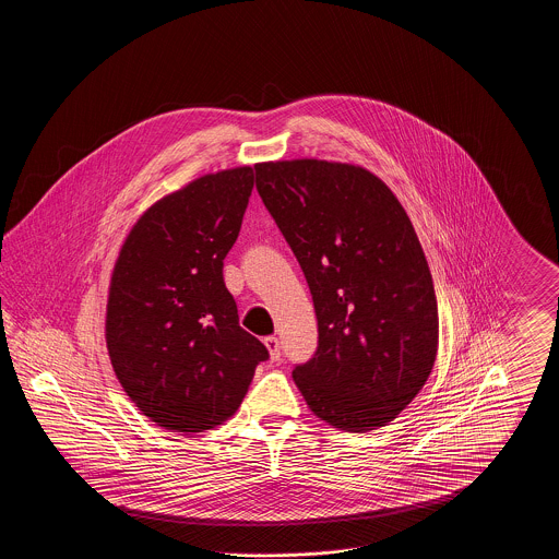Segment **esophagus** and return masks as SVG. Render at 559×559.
Listing matches in <instances>:
<instances>
[{
  "instance_id": "1",
  "label": "esophagus",
  "mask_w": 559,
  "mask_h": 559,
  "mask_svg": "<svg viewBox=\"0 0 559 559\" xmlns=\"http://www.w3.org/2000/svg\"><path fill=\"white\" fill-rule=\"evenodd\" d=\"M264 346L267 347L270 360L278 362V360H281V342H278V337H266V340H264Z\"/></svg>"
}]
</instances>
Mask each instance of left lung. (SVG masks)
<instances>
[{
    "instance_id": "1",
    "label": "left lung",
    "mask_w": 559,
    "mask_h": 559,
    "mask_svg": "<svg viewBox=\"0 0 559 559\" xmlns=\"http://www.w3.org/2000/svg\"><path fill=\"white\" fill-rule=\"evenodd\" d=\"M258 192L314 299L319 349L293 381L320 421L388 426L419 394L438 354L426 253L396 194L340 160H266Z\"/></svg>"
}]
</instances>
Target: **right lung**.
<instances>
[{"label":"right lung","instance_id":"add662e5","mask_svg":"<svg viewBox=\"0 0 559 559\" xmlns=\"http://www.w3.org/2000/svg\"><path fill=\"white\" fill-rule=\"evenodd\" d=\"M253 167L205 174L165 194L123 240L108 285V358L153 424L185 436L228 421L266 360L239 326L224 258L239 237Z\"/></svg>","mask_w":559,"mask_h":559}]
</instances>
